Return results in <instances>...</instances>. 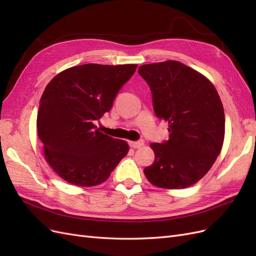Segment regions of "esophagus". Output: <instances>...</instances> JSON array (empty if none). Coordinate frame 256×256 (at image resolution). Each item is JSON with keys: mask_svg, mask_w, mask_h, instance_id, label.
Segmentation results:
<instances>
[{"mask_svg": "<svg viewBox=\"0 0 256 256\" xmlns=\"http://www.w3.org/2000/svg\"><path fill=\"white\" fill-rule=\"evenodd\" d=\"M129 145H130V147H132V148H140V147H142L144 145V141L143 140H138L136 142L130 141Z\"/></svg>", "mask_w": 256, "mask_h": 256, "instance_id": "esophagus-1", "label": "esophagus"}]
</instances>
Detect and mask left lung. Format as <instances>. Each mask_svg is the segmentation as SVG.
<instances>
[{
    "label": "left lung",
    "mask_w": 256,
    "mask_h": 256,
    "mask_svg": "<svg viewBox=\"0 0 256 256\" xmlns=\"http://www.w3.org/2000/svg\"><path fill=\"white\" fill-rule=\"evenodd\" d=\"M152 108L168 122V140L152 143L154 161L144 168L159 188L182 189L198 182L221 152L226 118L221 99L203 74L177 60L142 65Z\"/></svg>",
    "instance_id": "1"
}]
</instances>
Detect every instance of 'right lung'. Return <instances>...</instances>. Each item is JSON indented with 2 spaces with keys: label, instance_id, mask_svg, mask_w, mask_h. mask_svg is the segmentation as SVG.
<instances>
[{
  "label": "right lung",
  "instance_id": "1",
  "mask_svg": "<svg viewBox=\"0 0 256 256\" xmlns=\"http://www.w3.org/2000/svg\"><path fill=\"white\" fill-rule=\"evenodd\" d=\"M136 65L84 64L62 72L49 82L40 102L37 131L50 166L66 182L92 187L106 182L126 156V141L95 126Z\"/></svg>",
  "mask_w": 256,
  "mask_h": 256
}]
</instances>
